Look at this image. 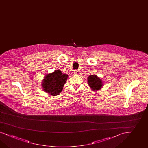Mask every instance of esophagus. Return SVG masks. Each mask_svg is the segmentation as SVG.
Returning <instances> with one entry per match:
<instances>
[{"label": "esophagus", "mask_w": 148, "mask_h": 148, "mask_svg": "<svg viewBox=\"0 0 148 148\" xmlns=\"http://www.w3.org/2000/svg\"><path fill=\"white\" fill-rule=\"evenodd\" d=\"M74 73L76 74H80V71H79V70L76 69V70L74 71Z\"/></svg>", "instance_id": "esophagus-1"}]
</instances>
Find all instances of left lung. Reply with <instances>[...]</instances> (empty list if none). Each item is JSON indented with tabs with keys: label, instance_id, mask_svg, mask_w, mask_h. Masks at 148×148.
<instances>
[{
	"label": "left lung",
	"instance_id": "8db88e82",
	"mask_svg": "<svg viewBox=\"0 0 148 148\" xmlns=\"http://www.w3.org/2000/svg\"><path fill=\"white\" fill-rule=\"evenodd\" d=\"M88 83L89 86L94 90H98L102 86V82L96 75H90L88 77Z\"/></svg>",
	"mask_w": 148,
	"mask_h": 148
}]
</instances>
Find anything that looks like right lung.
Returning a JSON list of instances; mask_svg holds the SVG:
<instances>
[{"label": "right lung", "instance_id": "1", "mask_svg": "<svg viewBox=\"0 0 148 148\" xmlns=\"http://www.w3.org/2000/svg\"><path fill=\"white\" fill-rule=\"evenodd\" d=\"M68 75L62 74L60 70H56L45 77L42 86L45 92L52 95H59L62 91Z\"/></svg>", "mask_w": 148, "mask_h": 148}]
</instances>
